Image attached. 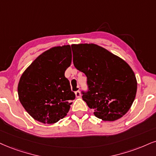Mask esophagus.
Returning <instances> with one entry per match:
<instances>
[{"mask_svg": "<svg viewBox=\"0 0 156 156\" xmlns=\"http://www.w3.org/2000/svg\"><path fill=\"white\" fill-rule=\"evenodd\" d=\"M75 95H76V98H80V97H81V93H80V90H77V91L75 92Z\"/></svg>", "mask_w": 156, "mask_h": 156, "instance_id": "1", "label": "esophagus"}]
</instances>
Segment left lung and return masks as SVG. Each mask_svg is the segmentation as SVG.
I'll return each instance as SVG.
<instances>
[{
  "instance_id": "8db88e82",
  "label": "left lung",
  "mask_w": 156,
  "mask_h": 156,
  "mask_svg": "<svg viewBox=\"0 0 156 156\" xmlns=\"http://www.w3.org/2000/svg\"><path fill=\"white\" fill-rule=\"evenodd\" d=\"M74 66L87 78L88 91L82 99L103 121L122 118L135 98L137 82L129 65L95 44L72 45Z\"/></svg>"
}]
</instances>
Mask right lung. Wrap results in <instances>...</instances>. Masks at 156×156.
Returning <instances> with one entry per match:
<instances>
[{
    "mask_svg": "<svg viewBox=\"0 0 156 156\" xmlns=\"http://www.w3.org/2000/svg\"><path fill=\"white\" fill-rule=\"evenodd\" d=\"M72 58L69 45L51 48L40 54L21 76L19 101L38 122L54 124L69 112L75 94L64 73Z\"/></svg>",
    "mask_w": 156,
    "mask_h": 156,
    "instance_id": "add662e5",
    "label": "right lung"
}]
</instances>
